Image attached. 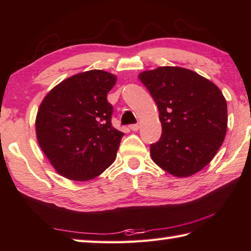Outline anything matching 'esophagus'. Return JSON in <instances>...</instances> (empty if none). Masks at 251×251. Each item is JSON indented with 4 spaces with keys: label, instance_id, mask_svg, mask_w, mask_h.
<instances>
[{
    "label": "esophagus",
    "instance_id": "1",
    "mask_svg": "<svg viewBox=\"0 0 251 251\" xmlns=\"http://www.w3.org/2000/svg\"><path fill=\"white\" fill-rule=\"evenodd\" d=\"M139 127H141V126H139V124H134V125H130L129 128L133 131H136V130L139 129Z\"/></svg>",
    "mask_w": 251,
    "mask_h": 251
}]
</instances>
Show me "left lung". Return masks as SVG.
<instances>
[{"instance_id":"obj_1","label":"left lung","mask_w":251,"mask_h":251,"mask_svg":"<svg viewBox=\"0 0 251 251\" xmlns=\"http://www.w3.org/2000/svg\"><path fill=\"white\" fill-rule=\"evenodd\" d=\"M154 99L160 139L151 145L154 163L176 177H189L217 154L227 131V101L222 91L196 72L160 66L138 75Z\"/></svg>"}]
</instances>
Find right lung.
<instances>
[{
    "instance_id": "obj_1",
    "label": "right lung",
    "mask_w": 251,
    "mask_h": 251,
    "mask_svg": "<svg viewBox=\"0 0 251 251\" xmlns=\"http://www.w3.org/2000/svg\"><path fill=\"white\" fill-rule=\"evenodd\" d=\"M116 79L105 71L83 72L56 85L42 100L35 121L37 142L67 179L91 180L116 158L124 133L112 126L113 106L107 101Z\"/></svg>"
}]
</instances>
